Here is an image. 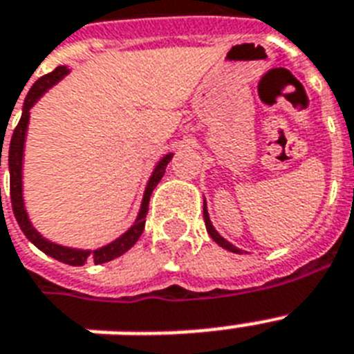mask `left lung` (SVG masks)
Returning a JSON list of instances; mask_svg holds the SVG:
<instances>
[{
  "mask_svg": "<svg viewBox=\"0 0 354 354\" xmlns=\"http://www.w3.org/2000/svg\"><path fill=\"white\" fill-rule=\"evenodd\" d=\"M204 222H205V230H207L209 236L216 242V244H218V246H222L224 250H227V252H233V253H248V252H244V250H241V248L233 246L232 242L226 241V239H224L221 233L216 232L215 226H213V222H211V218H209V213H207V204H205V198H204Z\"/></svg>",
  "mask_w": 354,
  "mask_h": 354,
  "instance_id": "8db88e82",
  "label": "left lung"
}]
</instances>
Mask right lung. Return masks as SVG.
I'll return each mask as SVG.
<instances>
[{"label":"right lung","instance_id":"obj_1","mask_svg":"<svg viewBox=\"0 0 354 354\" xmlns=\"http://www.w3.org/2000/svg\"><path fill=\"white\" fill-rule=\"evenodd\" d=\"M69 73L68 66H58L55 71L49 75H44L41 79H38L29 90L27 97H25L24 108H21V118H19L18 127L14 130L12 139H10V147H8V174H10V202H12V211L16 221H18L19 227L24 235L35 244L40 252H44L49 257L57 259L60 263L71 264V266H82L86 261H93L95 264L108 263L113 259L121 257L122 253H127L130 248L138 242L145 230V218L149 213V200L150 194L154 191V187L160 183V180L165 174V169L169 165V161L172 160V152H167L163 158L154 165V171L150 174L149 182L145 185L143 198H141V205H139L138 216L127 232L121 233L118 239H113L112 242H108L101 248H93V250H86V248H73L64 246L58 242L49 241L47 236L41 235L29 218L27 207H25L24 200V158H25V141H27V128H29L30 119V108L35 106L36 102L40 101L41 97L46 95L47 91L51 90L53 86L58 84L60 80ZM0 167H1V154H0Z\"/></svg>","mask_w":354,"mask_h":354}]
</instances>
